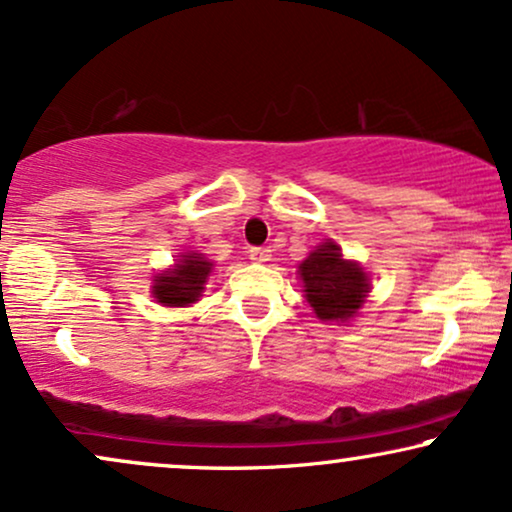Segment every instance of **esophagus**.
Here are the masks:
<instances>
[{
    "mask_svg": "<svg viewBox=\"0 0 512 512\" xmlns=\"http://www.w3.org/2000/svg\"><path fill=\"white\" fill-rule=\"evenodd\" d=\"M249 258L254 263H268L270 261V249L265 247H251L249 249Z\"/></svg>",
    "mask_w": 512,
    "mask_h": 512,
    "instance_id": "obj_1",
    "label": "esophagus"
}]
</instances>
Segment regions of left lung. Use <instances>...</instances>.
I'll return each mask as SVG.
<instances>
[{
	"label": "left lung",
	"instance_id": "obj_1",
	"mask_svg": "<svg viewBox=\"0 0 512 512\" xmlns=\"http://www.w3.org/2000/svg\"><path fill=\"white\" fill-rule=\"evenodd\" d=\"M310 308L322 322H345L357 315L371 291L369 275L360 263L343 258L336 242H322L298 265Z\"/></svg>",
	"mask_w": 512,
	"mask_h": 512
}]
</instances>
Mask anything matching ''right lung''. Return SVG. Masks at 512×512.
Returning a JSON list of instances; mask_svg holds the SVG:
<instances>
[{
    "label": "right lung",
    "mask_w": 512,
    "mask_h": 512,
    "mask_svg": "<svg viewBox=\"0 0 512 512\" xmlns=\"http://www.w3.org/2000/svg\"><path fill=\"white\" fill-rule=\"evenodd\" d=\"M211 268H214V263L207 261L202 254L178 256L174 268L162 270L155 277L152 296L167 308H185V305L199 301Z\"/></svg>",
    "instance_id": "obj_1"
}]
</instances>
